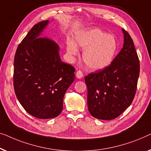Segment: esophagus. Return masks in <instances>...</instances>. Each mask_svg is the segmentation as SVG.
<instances>
[{
  "instance_id": "34e87169",
  "label": "esophagus",
  "mask_w": 151,
  "mask_h": 151,
  "mask_svg": "<svg viewBox=\"0 0 151 151\" xmlns=\"http://www.w3.org/2000/svg\"><path fill=\"white\" fill-rule=\"evenodd\" d=\"M83 72L81 70H78L77 72H76V76L78 78H81L83 77Z\"/></svg>"
}]
</instances>
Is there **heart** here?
<instances>
[{"instance_id":"1","label":"heart","mask_w":151,"mask_h":151,"mask_svg":"<svg viewBox=\"0 0 151 151\" xmlns=\"http://www.w3.org/2000/svg\"><path fill=\"white\" fill-rule=\"evenodd\" d=\"M75 44L73 41L67 43L68 52L77 55L76 46L84 50L83 59L89 68L101 70L111 64L118 48L115 37L99 29H90L77 33L75 36Z\"/></svg>"}]
</instances>
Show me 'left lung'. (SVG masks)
I'll return each instance as SVG.
<instances>
[{
    "instance_id": "8db88e82",
    "label": "left lung",
    "mask_w": 151,
    "mask_h": 151,
    "mask_svg": "<svg viewBox=\"0 0 151 151\" xmlns=\"http://www.w3.org/2000/svg\"><path fill=\"white\" fill-rule=\"evenodd\" d=\"M124 45L111 64L85 76L88 110L93 117L109 120L118 117L133 101L139 75V61L127 31Z\"/></svg>"
}]
</instances>
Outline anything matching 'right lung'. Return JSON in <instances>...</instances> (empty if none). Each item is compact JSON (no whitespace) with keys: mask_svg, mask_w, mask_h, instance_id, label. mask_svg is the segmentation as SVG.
Segmentation results:
<instances>
[{"mask_svg":"<svg viewBox=\"0 0 151 151\" xmlns=\"http://www.w3.org/2000/svg\"><path fill=\"white\" fill-rule=\"evenodd\" d=\"M48 20L31 28L14 57V88L27 113L40 119L58 116L65 93L75 80V68L61 61L59 46L40 33Z\"/></svg>","mask_w":151,"mask_h":151,"instance_id":"obj_1","label":"right lung"}]
</instances>
